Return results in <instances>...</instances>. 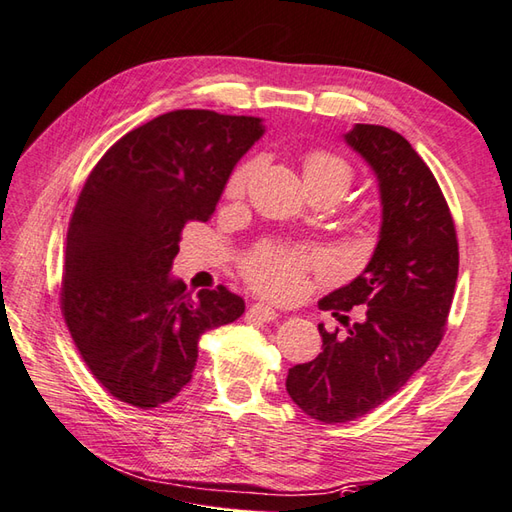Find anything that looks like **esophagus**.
<instances>
[{
    "mask_svg": "<svg viewBox=\"0 0 512 512\" xmlns=\"http://www.w3.org/2000/svg\"><path fill=\"white\" fill-rule=\"evenodd\" d=\"M248 313L250 317L259 319V322H273V319H277V310L268 304H253Z\"/></svg>",
    "mask_w": 512,
    "mask_h": 512,
    "instance_id": "esophagus-1",
    "label": "esophagus"
}]
</instances>
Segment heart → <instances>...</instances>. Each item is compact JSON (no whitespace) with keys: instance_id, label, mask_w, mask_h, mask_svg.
<instances>
[{"instance_id":"obj_1","label":"heart","mask_w":512,"mask_h":512,"mask_svg":"<svg viewBox=\"0 0 512 512\" xmlns=\"http://www.w3.org/2000/svg\"><path fill=\"white\" fill-rule=\"evenodd\" d=\"M257 166L259 159H248V162L239 164L228 179L230 193H242L250 179H253ZM304 177L335 179V182L344 184L346 188L350 179H353V168L342 157L324 153V150H315V153H310L304 159ZM317 264L319 259L306 255L304 250L288 246H264L246 259L244 277L250 286L262 290V293L270 297L290 299L304 293L308 270Z\"/></svg>"}]
</instances>
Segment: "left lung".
I'll list each match as a JSON object with an SVG mask.
<instances>
[{
	"label": "left lung",
	"instance_id": "1",
	"mask_svg": "<svg viewBox=\"0 0 512 512\" xmlns=\"http://www.w3.org/2000/svg\"><path fill=\"white\" fill-rule=\"evenodd\" d=\"M344 139L377 175L382 230L364 273L319 299L339 322L348 324L353 306L362 319L346 335L319 324L322 353L288 370L290 399L324 424L364 417L428 362L444 337L459 270L453 215L408 139L375 124H355Z\"/></svg>",
	"mask_w": 512,
	"mask_h": 512
}]
</instances>
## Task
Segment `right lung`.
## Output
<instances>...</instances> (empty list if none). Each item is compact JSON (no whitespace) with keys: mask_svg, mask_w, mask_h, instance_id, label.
<instances>
[{"mask_svg":"<svg viewBox=\"0 0 512 512\" xmlns=\"http://www.w3.org/2000/svg\"><path fill=\"white\" fill-rule=\"evenodd\" d=\"M259 117L173 110L110 146L68 224L59 302L90 373L119 402L166 404L193 377L206 330L235 322L244 299L226 286L197 297L168 273L182 230L208 222Z\"/></svg>","mask_w":512,"mask_h":512,"instance_id":"obj_1","label":"right lung"}]
</instances>
